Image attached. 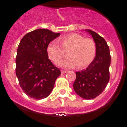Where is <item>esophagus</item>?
<instances>
[{
  "instance_id": "1",
  "label": "esophagus",
  "mask_w": 127,
  "mask_h": 127,
  "mask_svg": "<svg viewBox=\"0 0 127 127\" xmlns=\"http://www.w3.org/2000/svg\"><path fill=\"white\" fill-rule=\"evenodd\" d=\"M67 70H62V71H61V73L62 74H65V73H66V72H67Z\"/></svg>"
}]
</instances>
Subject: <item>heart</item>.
Masks as SVG:
<instances>
[{
    "mask_svg": "<svg viewBox=\"0 0 127 127\" xmlns=\"http://www.w3.org/2000/svg\"><path fill=\"white\" fill-rule=\"evenodd\" d=\"M50 42L47 47V53L49 58L55 64H57L65 55L66 58L62 60L59 65L64 68H73L77 65L78 69L88 67L95 58L97 46L94 39L85 38L82 35L72 33Z\"/></svg>",
    "mask_w": 127,
    "mask_h": 127,
    "instance_id": "heart-1",
    "label": "heart"
}]
</instances>
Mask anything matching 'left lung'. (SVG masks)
Masks as SVG:
<instances>
[{
  "instance_id": "left-lung-1",
  "label": "left lung",
  "mask_w": 127,
  "mask_h": 127,
  "mask_svg": "<svg viewBox=\"0 0 127 127\" xmlns=\"http://www.w3.org/2000/svg\"><path fill=\"white\" fill-rule=\"evenodd\" d=\"M92 34L97 46L96 57L85 70L76 72V79L74 90L77 95L85 99L96 98L102 93L109 81L111 55L109 48L102 37L92 30Z\"/></svg>"
}]
</instances>
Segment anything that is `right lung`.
Listing matches in <instances>:
<instances>
[{
	"instance_id": "obj_1",
	"label": "right lung",
	"mask_w": 127,
	"mask_h": 127,
	"mask_svg": "<svg viewBox=\"0 0 127 127\" xmlns=\"http://www.w3.org/2000/svg\"><path fill=\"white\" fill-rule=\"evenodd\" d=\"M60 35L48 29L27 33L20 41L16 57V74L26 95L36 100L47 97L53 89L60 70L48 58L47 47Z\"/></svg>"
}]
</instances>
